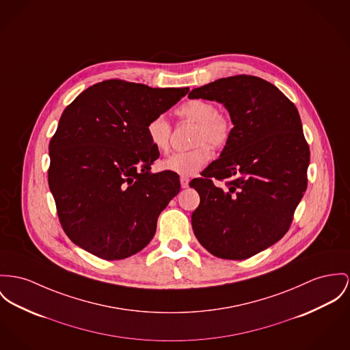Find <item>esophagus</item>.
Returning <instances> with one entry per match:
<instances>
[{"instance_id": "esophagus-1", "label": "esophagus", "mask_w": 350, "mask_h": 350, "mask_svg": "<svg viewBox=\"0 0 350 350\" xmlns=\"http://www.w3.org/2000/svg\"><path fill=\"white\" fill-rule=\"evenodd\" d=\"M180 181H181V187H183V188H184V189L188 188V187H189L188 177H181V178H180Z\"/></svg>"}]
</instances>
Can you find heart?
Wrapping results in <instances>:
<instances>
[{
    "mask_svg": "<svg viewBox=\"0 0 350 350\" xmlns=\"http://www.w3.org/2000/svg\"><path fill=\"white\" fill-rule=\"evenodd\" d=\"M176 114L197 125L193 135L196 146L185 152L173 153L161 162V167L183 177L194 176L211 159L210 143L217 149L226 145L232 135V122L225 114L217 111L215 104L198 98L180 105L176 109ZM146 135L149 144L157 152L166 153L169 150L172 126L163 116H156L148 122Z\"/></svg>",
    "mask_w": 350,
    "mask_h": 350,
    "instance_id": "heart-1",
    "label": "heart"
}]
</instances>
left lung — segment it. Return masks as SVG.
<instances>
[{"instance_id": "obj_1", "label": "left lung", "mask_w": 350, "mask_h": 350, "mask_svg": "<svg viewBox=\"0 0 350 350\" xmlns=\"http://www.w3.org/2000/svg\"><path fill=\"white\" fill-rule=\"evenodd\" d=\"M189 98L222 104L233 122L219 159L189 184L200 194L194 236L218 258H249L285 236L306 190L310 152L298 110L273 83L246 75L196 88ZM213 179H228V189Z\"/></svg>"}]
</instances>
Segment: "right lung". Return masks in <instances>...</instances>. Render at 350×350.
Instances as JSON below:
<instances>
[{"label": "right lung", "instance_id": "1", "mask_svg": "<svg viewBox=\"0 0 350 350\" xmlns=\"http://www.w3.org/2000/svg\"><path fill=\"white\" fill-rule=\"evenodd\" d=\"M188 92L107 80L64 110L49 144L48 181L64 232L83 250L124 260L152 241L181 185L178 174L150 172L160 152L146 125Z\"/></svg>", "mask_w": 350, "mask_h": 350}]
</instances>
